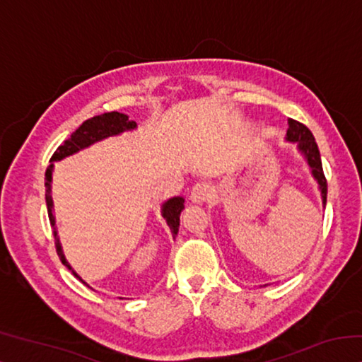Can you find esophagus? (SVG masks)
Instances as JSON below:
<instances>
[{
    "label": "esophagus",
    "instance_id": "esophagus-1",
    "mask_svg": "<svg viewBox=\"0 0 362 362\" xmlns=\"http://www.w3.org/2000/svg\"><path fill=\"white\" fill-rule=\"evenodd\" d=\"M211 194L212 189L207 183H198V185L193 187L192 193H189V199H192L193 204H203L211 198Z\"/></svg>",
    "mask_w": 362,
    "mask_h": 362
}]
</instances>
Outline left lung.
<instances>
[{
  "label": "left lung",
  "instance_id": "left-lung-1",
  "mask_svg": "<svg viewBox=\"0 0 362 362\" xmlns=\"http://www.w3.org/2000/svg\"><path fill=\"white\" fill-rule=\"evenodd\" d=\"M286 140L291 144H297L298 151L302 153L306 159V163H308V166L311 169V175L315 177L317 185H320L321 196H322V206H326L327 180L322 173L321 155H320V150H317L313 134H311L308 127L302 124V122H298L296 119H289V129H287Z\"/></svg>",
  "mask_w": 362,
  "mask_h": 362
}]
</instances>
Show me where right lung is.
<instances>
[{
  "mask_svg": "<svg viewBox=\"0 0 362 362\" xmlns=\"http://www.w3.org/2000/svg\"><path fill=\"white\" fill-rule=\"evenodd\" d=\"M137 124L136 121H131L129 116L124 113H118V112H110V113H103L99 116H94V118L86 119L78 129L71 134V136L65 140V142L59 146V148L54 151V155L51 158V164H49L46 169V177H45V187H46V206H47V214H49V222H51L52 228H54V238H56V249H57V255L60 257V262L64 265L71 269V273L81 281L83 284H86L84 281L78 276L75 269L70 267V263L66 262L65 255L62 252V246H60L59 236H57V228H56V218H54L52 214V196H51V182H52V170H54V163L60 161L70 155H75L79 150L88 148L95 142H100V140L112 137V136H119V134L126 132V131H132L136 129ZM183 203L185 199L180 198V196H175V198H170L169 201L163 204L161 214L163 217L166 218V222L169 225L170 231H173V236L175 238L177 233H179V225H180V214L183 211ZM88 286V284H86Z\"/></svg>",
  "mask_w": 362,
  "mask_h": 362,
  "instance_id": "add662e5",
  "label": "right lung"
}]
</instances>
